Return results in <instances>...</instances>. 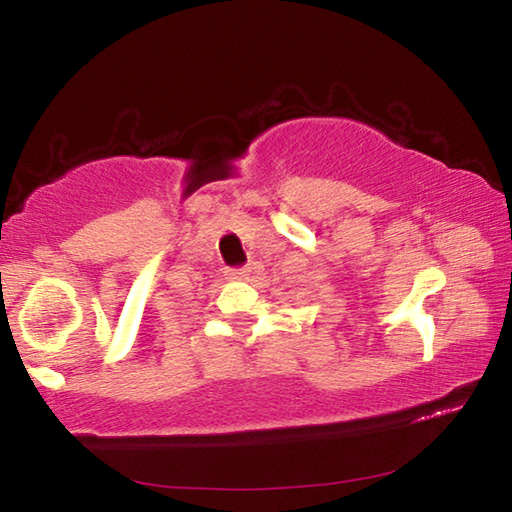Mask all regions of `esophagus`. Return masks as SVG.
Wrapping results in <instances>:
<instances>
[{
  "mask_svg": "<svg viewBox=\"0 0 512 512\" xmlns=\"http://www.w3.org/2000/svg\"><path fill=\"white\" fill-rule=\"evenodd\" d=\"M228 275L232 277V280H246L250 271L248 268H232V271H228Z\"/></svg>",
  "mask_w": 512,
  "mask_h": 512,
  "instance_id": "34e87169",
  "label": "esophagus"
}]
</instances>
